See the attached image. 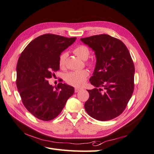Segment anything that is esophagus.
<instances>
[{"label": "esophagus", "instance_id": "obj_1", "mask_svg": "<svg viewBox=\"0 0 154 154\" xmlns=\"http://www.w3.org/2000/svg\"><path fill=\"white\" fill-rule=\"evenodd\" d=\"M82 89L81 88H74V91H75V92H79L80 91H81Z\"/></svg>", "mask_w": 154, "mask_h": 154}]
</instances>
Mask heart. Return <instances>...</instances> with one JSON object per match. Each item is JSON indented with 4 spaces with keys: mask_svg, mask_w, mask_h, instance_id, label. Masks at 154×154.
Masks as SVG:
<instances>
[{
    "mask_svg": "<svg viewBox=\"0 0 154 154\" xmlns=\"http://www.w3.org/2000/svg\"><path fill=\"white\" fill-rule=\"evenodd\" d=\"M89 53V49L84 45H78L73 49V53L83 60L87 58ZM66 53H62L60 56L58 63L59 66L61 69H63L65 66H66ZM86 63L89 66H93V65L94 63V61L92 59L87 60ZM88 76H89L88 71L86 69H83L80 70V71H72L67 73L65 76V80L69 85L76 87H80L85 84Z\"/></svg>",
    "mask_w": 154,
    "mask_h": 154,
    "instance_id": "heart-1",
    "label": "heart"
}]
</instances>
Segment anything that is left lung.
<instances>
[{
    "label": "left lung",
    "instance_id": "obj_1",
    "mask_svg": "<svg viewBox=\"0 0 154 154\" xmlns=\"http://www.w3.org/2000/svg\"><path fill=\"white\" fill-rule=\"evenodd\" d=\"M81 40L95 51L96 57V68L90 78L96 88L87 90L89 97L85 109L97 120H111L123 113L132 96L133 60L123 42L109 35H94Z\"/></svg>",
    "mask_w": 154,
    "mask_h": 154
}]
</instances>
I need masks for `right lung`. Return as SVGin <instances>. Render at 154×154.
I'll list each match as a JSON object with an SVG mask.
<instances>
[{"instance_id":"right-lung-1","label":"right lung","mask_w":154,"mask_h":154,"mask_svg":"<svg viewBox=\"0 0 154 154\" xmlns=\"http://www.w3.org/2000/svg\"><path fill=\"white\" fill-rule=\"evenodd\" d=\"M76 39L54 34L39 36L26 46L18 58L17 89L24 106L35 118L42 121L57 118L74 94L73 87L59 83L54 88L48 80L60 69L61 53Z\"/></svg>"}]
</instances>
